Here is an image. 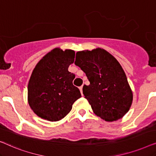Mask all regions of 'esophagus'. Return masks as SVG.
Instances as JSON below:
<instances>
[{"label":"esophagus","instance_id":"1","mask_svg":"<svg viewBox=\"0 0 156 156\" xmlns=\"http://www.w3.org/2000/svg\"><path fill=\"white\" fill-rule=\"evenodd\" d=\"M82 88H83V85H82V86H81V87H80V91H81V93H82V94L83 95V93H82Z\"/></svg>","mask_w":156,"mask_h":156}]
</instances>
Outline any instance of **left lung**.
I'll use <instances>...</instances> for the list:
<instances>
[{
  "label": "left lung",
  "instance_id": "left-lung-1",
  "mask_svg": "<svg viewBox=\"0 0 156 156\" xmlns=\"http://www.w3.org/2000/svg\"><path fill=\"white\" fill-rule=\"evenodd\" d=\"M74 64L90 82L82 90L94 113L106 121L122 118L131 107L133 93L116 59L104 49L97 48L76 52Z\"/></svg>",
  "mask_w": 156,
  "mask_h": 156
}]
</instances>
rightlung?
<instances>
[{
	"instance_id": "1",
	"label": "right lung",
	"mask_w": 156,
	"mask_h": 156,
	"mask_svg": "<svg viewBox=\"0 0 156 156\" xmlns=\"http://www.w3.org/2000/svg\"><path fill=\"white\" fill-rule=\"evenodd\" d=\"M74 56L73 50L55 48L34 68L27 86V98L30 108L40 118L61 120L81 97L80 89L72 83L75 75L68 71Z\"/></svg>"
}]
</instances>
